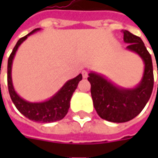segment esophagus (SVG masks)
Returning a JSON list of instances; mask_svg holds the SVG:
<instances>
[{
	"label": "esophagus",
	"mask_w": 158,
	"mask_h": 158,
	"mask_svg": "<svg viewBox=\"0 0 158 158\" xmlns=\"http://www.w3.org/2000/svg\"><path fill=\"white\" fill-rule=\"evenodd\" d=\"M82 75L83 78H87V77L89 76V72L87 71V70H82Z\"/></svg>",
	"instance_id": "obj_1"
}]
</instances>
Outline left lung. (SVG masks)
Returning a JSON list of instances; mask_svg holds the SVG:
<instances>
[{"label":"left lung","instance_id":"8db88e82","mask_svg":"<svg viewBox=\"0 0 158 158\" xmlns=\"http://www.w3.org/2000/svg\"><path fill=\"white\" fill-rule=\"evenodd\" d=\"M122 32L124 42L128 44L127 49L137 53L144 63L143 76L139 84L131 89L119 87L95 72H90L88 77L93 106L98 114L115 123L127 122L136 117L148 103L154 85L152 60L143 40L128 31L124 30Z\"/></svg>","mask_w":158,"mask_h":158}]
</instances>
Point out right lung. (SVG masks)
<instances>
[{
  "mask_svg": "<svg viewBox=\"0 0 158 158\" xmlns=\"http://www.w3.org/2000/svg\"><path fill=\"white\" fill-rule=\"evenodd\" d=\"M40 30V28L35 29L31 32H30L17 41L8 60V87H9V92L11 100L17 108V110L23 116L36 122L50 123V122L60 120L66 116L69 109L70 99L72 98V95L77 88L79 82L82 80V74H80L75 78L69 80L51 98L43 102H34V103L29 102L22 98L15 92L12 82V76H11L12 63L15 52L17 51L18 47L21 46L22 43L30 35L33 34L34 32Z\"/></svg>",
  "mask_w": 158,
  "mask_h": 158,
  "instance_id": "add662e5",
  "label": "right lung"
}]
</instances>
